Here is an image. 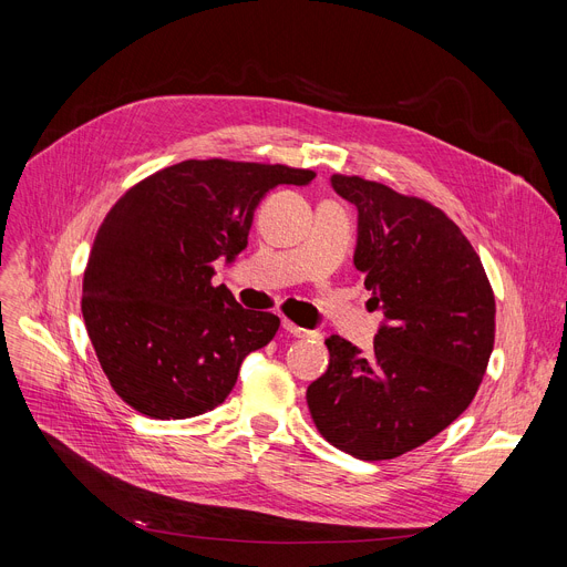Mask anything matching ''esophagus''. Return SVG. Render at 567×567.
<instances>
[{"label": "esophagus", "mask_w": 567, "mask_h": 567, "mask_svg": "<svg viewBox=\"0 0 567 567\" xmlns=\"http://www.w3.org/2000/svg\"><path fill=\"white\" fill-rule=\"evenodd\" d=\"M281 326H284V330H286L288 334L298 337V339H305V337H313V332H309V330H305V328H300V326H295V322H292V320H288V318L281 322Z\"/></svg>", "instance_id": "34e87169"}]
</instances>
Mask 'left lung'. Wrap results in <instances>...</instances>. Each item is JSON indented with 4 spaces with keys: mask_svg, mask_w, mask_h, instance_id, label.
I'll return each instance as SVG.
<instances>
[{
    "mask_svg": "<svg viewBox=\"0 0 567 567\" xmlns=\"http://www.w3.org/2000/svg\"><path fill=\"white\" fill-rule=\"evenodd\" d=\"M358 207L355 267L385 326L369 353L332 334L328 371L307 390L320 436L364 462L434 439L473 401L496 334L494 290L443 209L358 175H332Z\"/></svg>",
    "mask_w": 567,
    "mask_h": 567,
    "instance_id": "obj_1",
    "label": "left lung"
}]
</instances>
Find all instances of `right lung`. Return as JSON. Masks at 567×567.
<instances>
[{
	"label": "right lung",
	"instance_id": "obj_1",
	"mask_svg": "<svg viewBox=\"0 0 567 567\" xmlns=\"http://www.w3.org/2000/svg\"><path fill=\"white\" fill-rule=\"evenodd\" d=\"M313 171L188 158L133 184L105 214L83 275V318L122 401L154 420L212 411L281 320L212 286L214 260L247 247L260 198Z\"/></svg>",
	"mask_w": 567,
	"mask_h": 567
}]
</instances>
